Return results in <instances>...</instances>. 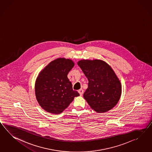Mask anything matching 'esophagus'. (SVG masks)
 <instances>
[{
  "mask_svg": "<svg viewBox=\"0 0 152 152\" xmlns=\"http://www.w3.org/2000/svg\"><path fill=\"white\" fill-rule=\"evenodd\" d=\"M78 93L80 94V96H82L83 94V90L82 89H80L78 91Z\"/></svg>",
  "mask_w": 152,
  "mask_h": 152,
  "instance_id": "esophagus-1",
  "label": "esophagus"
}]
</instances>
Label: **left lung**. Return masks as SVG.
Segmentation results:
<instances>
[{
	"mask_svg": "<svg viewBox=\"0 0 152 152\" xmlns=\"http://www.w3.org/2000/svg\"><path fill=\"white\" fill-rule=\"evenodd\" d=\"M77 65L88 78L83 97L91 108L103 113L115 107L119 101L122 87L111 67L99 60H82Z\"/></svg>",
	"mask_w": 152,
	"mask_h": 152,
	"instance_id": "obj_1",
	"label": "left lung"
}]
</instances>
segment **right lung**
I'll return each mask as SVG.
<instances>
[{
    "label": "right lung",
    "mask_w": 152,
    "mask_h": 152,
    "mask_svg": "<svg viewBox=\"0 0 152 152\" xmlns=\"http://www.w3.org/2000/svg\"><path fill=\"white\" fill-rule=\"evenodd\" d=\"M74 62L60 58L51 62L41 71L35 83V95L39 104L45 111L61 113L69 106L75 97L80 96L73 90L67 75Z\"/></svg>",
    "instance_id": "right-lung-1"
}]
</instances>
